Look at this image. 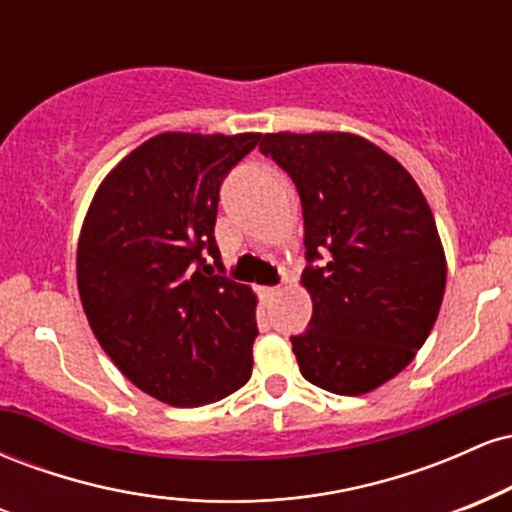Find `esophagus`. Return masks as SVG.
<instances>
[{"label": "esophagus", "mask_w": 512, "mask_h": 512, "mask_svg": "<svg viewBox=\"0 0 512 512\" xmlns=\"http://www.w3.org/2000/svg\"><path fill=\"white\" fill-rule=\"evenodd\" d=\"M260 293H262V298H274L276 293H279V289H274V286H262Z\"/></svg>", "instance_id": "esophagus-1"}]
</instances>
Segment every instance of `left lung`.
<instances>
[{
    "mask_svg": "<svg viewBox=\"0 0 512 512\" xmlns=\"http://www.w3.org/2000/svg\"><path fill=\"white\" fill-rule=\"evenodd\" d=\"M303 204L301 284L310 327L291 337L303 378L334 395H366L414 361L443 303L445 250L424 192L380 146L351 132L262 134Z\"/></svg>",
    "mask_w": 512,
    "mask_h": 512,
    "instance_id": "left-lung-1",
    "label": "left lung"
}]
</instances>
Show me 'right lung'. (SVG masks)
<instances>
[{
	"label": "right lung",
	"instance_id": "right-lung-1",
	"mask_svg": "<svg viewBox=\"0 0 512 512\" xmlns=\"http://www.w3.org/2000/svg\"><path fill=\"white\" fill-rule=\"evenodd\" d=\"M262 134L163 132L98 185L76 248V286L98 344L139 390L202 407L252 375L257 296L216 274L219 187Z\"/></svg>",
	"mask_w": 512,
	"mask_h": 512
}]
</instances>
